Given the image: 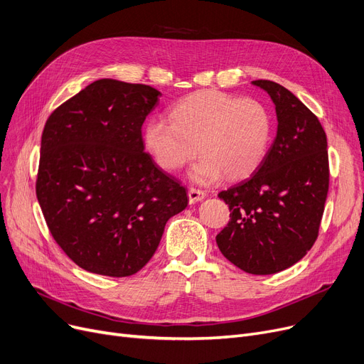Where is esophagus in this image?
<instances>
[{"mask_svg": "<svg viewBox=\"0 0 364 364\" xmlns=\"http://www.w3.org/2000/svg\"><path fill=\"white\" fill-rule=\"evenodd\" d=\"M188 198H189V203L196 204V203H198V201L205 198V193L201 191V189H197V188H189Z\"/></svg>", "mask_w": 364, "mask_h": 364, "instance_id": "1", "label": "esophagus"}]
</instances>
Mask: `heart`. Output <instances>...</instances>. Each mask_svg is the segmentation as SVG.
Returning <instances> with one entry per match:
<instances>
[{"instance_id": "1", "label": "heart", "mask_w": 364, "mask_h": 364, "mask_svg": "<svg viewBox=\"0 0 364 364\" xmlns=\"http://www.w3.org/2000/svg\"><path fill=\"white\" fill-rule=\"evenodd\" d=\"M271 136L264 103L218 90L188 95L171 107L170 121L152 118L144 127L145 148L166 171L182 168L198 146L203 155L189 171L197 183L250 176L265 160Z\"/></svg>"}]
</instances>
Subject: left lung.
<instances>
[{
	"label": "left lung",
	"mask_w": 364,
	"mask_h": 364,
	"mask_svg": "<svg viewBox=\"0 0 364 364\" xmlns=\"http://www.w3.org/2000/svg\"><path fill=\"white\" fill-rule=\"evenodd\" d=\"M252 84L274 103L277 134L253 175L219 193L231 220L216 243L240 269L268 275L301 261L318 235L328 191L327 139L318 118L283 85Z\"/></svg>",
	"instance_id": "left-lung-1"
}]
</instances>
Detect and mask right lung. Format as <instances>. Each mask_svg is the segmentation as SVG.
<instances>
[{
    "mask_svg": "<svg viewBox=\"0 0 364 364\" xmlns=\"http://www.w3.org/2000/svg\"><path fill=\"white\" fill-rule=\"evenodd\" d=\"M161 93L103 78L66 100L44 126L37 198L56 243L80 268L108 277L141 271L185 188L144 152L142 124Z\"/></svg>",
    "mask_w": 364,
    "mask_h": 364,
    "instance_id": "add662e5",
    "label": "right lung"
}]
</instances>
